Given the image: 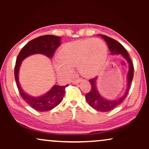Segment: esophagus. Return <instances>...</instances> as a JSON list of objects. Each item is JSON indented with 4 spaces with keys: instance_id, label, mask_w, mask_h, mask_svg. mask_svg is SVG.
<instances>
[{
    "instance_id": "1",
    "label": "esophagus",
    "mask_w": 149,
    "mask_h": 149,
    "mask_svg": "<svg viewBox=\"0 0 149 149\" xmlns=\"http://www.w3.org/2000/svg\"><path fill=\"white\" fill-rule=\"evenodd\" d=\"M83 79H74V81H72V83L73 84H77V83H80L81 81H82Z\"/></svg>"
}]
</instances>
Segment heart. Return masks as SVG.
Returning <instances> with one entry per match:
<instances>
[{"instance_id":"heart-1","label":"heart","mask_w":149,"mask_h":149,"mask_svg":"<svg viewBox=\"0 0 149 149\" xmlns=\"http://www.w3.org/2000/svg\"><path fill=\"white\" fill-rule=\"evenodd\" d=\"M54 66L59 73L69 74L77 67L85 77H93L102 70L107 58V47L98 38H87L66 45L61 49Z\"/></svg>"}]
</instances>
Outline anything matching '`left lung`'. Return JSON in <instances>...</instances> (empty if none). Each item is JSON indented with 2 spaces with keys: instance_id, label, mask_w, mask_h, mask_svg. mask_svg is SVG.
Segmentation results:
<instances>
[{
  "instance_id": "8db88e82",
  "label": "left lung",
  "mask_w": 149,
  "mask_h": 149,
  "mask_svg": "<svg viewBox=\"0 0 149 149\" xmlns=\"http://www.w3.org/2000/svg\"><path fill=\"white\" fill-rule=\"evenodd\" d=\"M99 36H100L107 42L108 47H109L112 56L121 55L123 57V58L125 59L126 62L128 63V65H129V70H128L127 74V89H125L124 94L118 99L108 100L104 97L100 93L97 88V77H95L93 79L89 80V82H90L91 85V89L90 91L85 95V99H86L87 103L89 104L90 107H92L93 109L97 110V111L101 112H108L114 109L117 106H119L127 95V93L130 91V85H131L132 79H133L134 77V66L133 64H132V60L130 58L129 54H128L127 51L121 43L106 35L99 34Z\"/></svg>"
}]
</instances>
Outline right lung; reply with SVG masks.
Segmentation results:
<instances>
[{
	"label": "right lung",
	"mask_w": 149,
	"mask_h": 149,
	"mask_svg": "<svg viewBox=\"0 0 149 149\" xmlns=\"http://www.w3.org/2000/svg\"><path fill=\"white\" fill-rule=\"evenodd\" d=\"M60 36L44 35L28 42L18 54L15 66V79L20 95L24 101L36 111H47L57 107L65 94V88L68 85L60 86L54 85L49 91L39 96H32L25 92L19 81V72L22 62L27 57L34 54H42L52 59L54 52L61 45Z\"/></svg>",
	"instance_id": "add662e5"
}]
</instances>
